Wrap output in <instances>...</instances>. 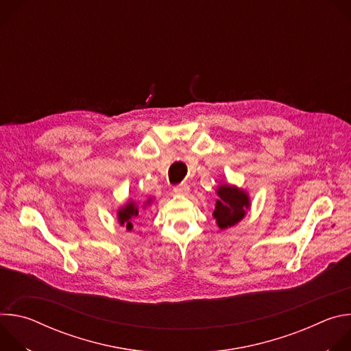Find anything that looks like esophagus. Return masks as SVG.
<instances>
[{
  "mask_svg": "<svg viewBox=\"0 0 351 351\" xmlns=\"http://www.w3.org/2000/svg\"><path fill=\"white\" fill-rule=\"evenodd\" d=\"M173 191H175V194H179V195H187L189 191H190V187H189V184L182 183V184L175 186V187H173Z\"/></svg>",
  "mask_w": 351,
  "mask_h": 351,
  "instance_id": "1",
  "label": "esophagus"
}]
</instances>
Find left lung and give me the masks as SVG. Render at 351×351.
Listing matches in <instances>:
<instances>
[{
  "instance_id": "obj_1",
  "label": "left lung",
  "mask_w": 351,
  "mask_h": 351,
  "mask_svg": "<svg viewBox=\"0 0 351 351\" xmlns=\"http://www.w3.org/2000/svg\"><path fill=\"white\" fill-rule=\"evenodd\" d=\"M215 193L218 199L213 217L215 218L221 230L237 225L247 215L250 207H252L248 193L241 187L229 184L228 182L219 183Z\"/></svg>"
}]
</instances>
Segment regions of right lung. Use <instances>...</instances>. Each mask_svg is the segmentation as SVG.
I'll use <instances>...</instances> for the list:
<instances>
[{"label":"right lung","mask_w":351,"mask_h":351,"mask_svg":"<svg viewBox=\"0 0 351 351\" xmlns=\"http://www.w3.org/2000/svg\"><path fill=\"white\" fill-rule=\"evenodd\" d=\"M154 202V198H147L145 202L143 203V210H145L148 206H152ZM140 215V207L138 204L134 202V199H128V202L121 206L117 211V217H118V222L121 226H125L126 230H132L133 229V222L138 218Z\"/></svg>","instance_id":"add662e5"}]
</instances>
